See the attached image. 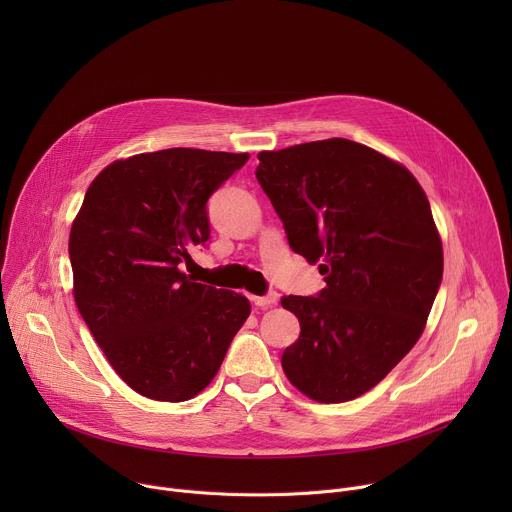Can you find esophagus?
<instances>
[{
  "mask_svg": "<svg viewBox=\"0 0 512 512\" xmlns=\"http://www.w3.org/2000/svg\"><path fill=\"white\" fill-rule=\"evenodd\" d=\"M277 300H279V294H277V291H269V294H265V296H255V298H253V302H255L257 306H261V308L275 306V304H277Z\"/></svg>",
  "mask_w": 512,
  "mask_h": 512,
  "instance_id": "obj_1",
  "label": "esophagus"
}]
</instances>
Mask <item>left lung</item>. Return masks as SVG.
Listing matches in <instances>:
<instances>
[{"label":"left lung","mask_w":512,"mask_h":512,"mask_svg":"<svg viewBox=\"0 0 512 512\" xmlns=\"http://www.w3.org/2000/svg\"><path fill=\"white\" fill-rule=\"evenodd\" d=\"M257 158L289 247L320 263L326 281L316 298L281 300L302 328L283 350V373L314 401L356 399L415 346L440 289L429 200L405 166L342 137Z\"/></svg>","instance_id":"obj_1"}]
</instances>
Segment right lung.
Listing matches in <instances>:
<instances>
[{"label":"right lung","instance_id":"obj_1","mask_svg":"<svg viewBox=\"0 0 512 512\" xmlns=\"http://www.w3.org/2000/svg\"><path fill=\"white\" fill-rule=\"evenodd\" d=\"M249 154L172 148L107 166L72 223L75 302L115 373L180 403L221 369L251 314L245 296L182 271L210 237L206 202Z\"/></svg>","mask_w":512,"mask_h":512}]
</instances>
